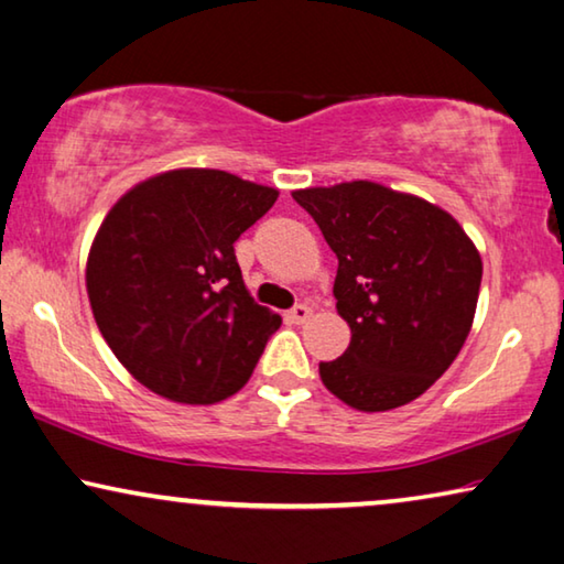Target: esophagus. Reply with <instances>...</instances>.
<instances>
[{
  "mask_svg": "<svg viewBox=\"0 0 564 564\" xmlns=\"http://www.w3.org/2000/svg\"><path fill=\"white\" fill-rule=\"evenodd\" d=\"M310 315H313V307H310V305H302V302H300V305H295V307H292L290 310V321L292 323H305V321H310Z\"/></svg>",
  "mask_w": 564,
  "mask_h": 564,
  "instance_id": "obj_1",
  "label": "esophagus"
}]
</instances>
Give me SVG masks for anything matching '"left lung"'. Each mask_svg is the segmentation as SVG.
<instances>
[{"label":"left lung","instance_id":"1","mask_svg":"<svg viewBox=\"0 0 564 564\" xmlns=\"http://www.w3.org/2000/svg\"><path fill=\"white\" fill-rule=\"evenodd\" d=\"M338 257L336 307L350 343L321 364L328 391L361 412L417 399L460 354L480 290V254L443 208L354 181L292 193Z\"/></svg>","mask_w":564,"mask_h":564}]
</instances>
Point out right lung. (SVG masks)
<instances>
[{
	"label": "right lung",
	"mask_w": 564,
	"mask_h": 564,
	"mask_svg": "<svg viewBox=\"0 0 564 564\" xmlns=\"http://www.w3.org/2000/svg\"><path fill=\"white\" fill-rule=\"evenodd\" d=\"M276 195L224 170H173L104 218L88 300L113 356L154 394L214 404L249 381L282 317L251 300L234 243Z\"/></svg>",
	"instance_id": "1"
}]
</instances>
